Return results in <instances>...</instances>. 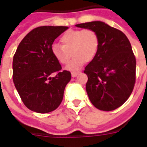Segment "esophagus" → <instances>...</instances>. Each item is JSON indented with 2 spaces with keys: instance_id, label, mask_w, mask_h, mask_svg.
<instances>
[{
  "instance_id": "esophagus-1",
  "label": "esophagus",
  "mask_w": 147,
  "mask_h": 147,
  "mask_svg": "<svg viewBox=\"0 0 147 147\" xmlns=\"http://www.w3.org/2000/svg\"><path fill=\"white\" fill-rule=\"evenodd\" d=\"M80 73V72H71V76L72 77H76L77 76V75H78V74Z\"/></svg>"
}]
</instances>
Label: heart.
<instances>
[{
	"mask_svg": "<svg viewBox=\"0 0 147 147\" xmlns=\"http://www.w3.org/2000/svg\"><path fill=\"white\" fill-rule=\"evenodd\" d=\"M61 45L54 44L52 53L61 64H66L71 58L73 59L67 66V70H79L84 61L90 62L95 57L99 48V38L94 30H69L61 37Z\"/></svg>",
	"mask_w": 147,
	"mask_h": 147,
	"instance_id": "1",
	"label": "heart"
}]
</instances>
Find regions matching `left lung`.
Here are the masks:
<instances>
[{"label":"left lung","mask_w":147,"mask_h":147,"mask_svg":"<svg viewBox=\"0 0 147 147\" xmlns=\"http://www.w3.org/2000/svg\"><path fill=\"white\" fill-rule=\"evenodd\" d=\"M76 26L94 30L99 38L97 55L84 70L90 101L100 110L119 108L130 97L136 83V61L129 40L122 31L101 21Z\"/></svg>","instance_id":"left-lung-1"}]
</instances>
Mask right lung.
<instances>
[{
    "instance_id": "add662e5",
    "label": "right lung",
    "mask_w": 147,
    "mask_h": 147,
    "mask_svg": "<svg viewBox=\"0 0 147 147\" xmlns=\"http://www.w3.org/2000/svg\"><path fill=\"white\" fill-rule=\"evenodd\" d=\"M67 27L43 26L34 28L21 41L12 61V79L24 104L30 110L47 113L55 110L71 80L68 71L52 53V45ZM55 74L54 77L51 76Z\"/></svg>"
}]
</instances>
